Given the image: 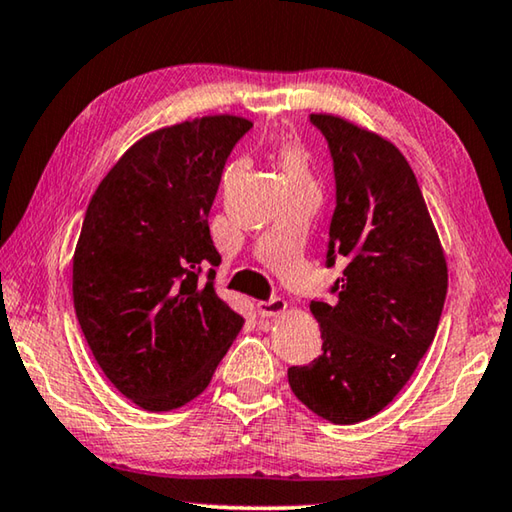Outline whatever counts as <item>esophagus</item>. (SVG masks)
<instances>
[{"label":"esophagus","instance_id":"1","mask_svg":"<svg viewBox=\"0 0 512 512\" xmlns=\"http://www.w3.org/2000/svg\"><path fill=\"white\" fill-rule=\"evenodd\" d=\"M282 311H287V300H282V298H271V300L257 302V314L262 318L280 316Z\"/></svg>","mask_w":512,"mask_h":512}]
</instances>
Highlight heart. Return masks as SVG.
I'll list each match as a JSON object with an SVG mask.
<instances>
[{
	"label": "heart",
	"mask_w": 512,
	"mask_h": 512,
	"mask_svg": "<svg viewBox=\"0 0 512 512\" xmlns=\"http://www.w3.org/2000/svg\"><path fill=\"white\" fill-rule=\"evenodd\" d=\"M277 162H280V169L289 183H293V180H309V155L302 146H282L280 153H277Z\"/></svg>",
	"instance_id": "obj_1"
}]
</instances>
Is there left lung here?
<instances>
[{
    "label": "left lung",
    "mask_w": 512,
    "mask_h": 512,
    "mask_svg": "<svg viewBox=\"0 0 512 512\" xmlns=\"http://www.w3.org/2000/svg\"><path fill=\"white\" fill-rule=\"evenodd\" d=\"M334 162L336 207L327 268L345 271L336 300H311L323 354L289 368L298 400L334 424L379 413L402 391L436 336L447 262L418 180L377 133L334 115H311Z\"/></svg>",
    "instance_id": "8db88e82"
}]
</instances>
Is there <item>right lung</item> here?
I'll list each match as a JSON object with an SVG mask.
<instances>
[{
	"label": "right lung",
	"instance_id": "right-lung-1",
	"mask_svg": "<svg viewBox=\"0 0 512 512\" xmlns=\"http://www.w3.org/2000/svg\"><path fill=\"white\" fill-rule=\"evenodd\" d=\"M253 124L214 115L160 128L121 155L85 212L72 264L85 341L146 411L201 395L244 318L214 291L210 216L225 160Z\"/></svg>",
	"mask_w": 512,
	"mask_h": 512
}]
</instances>
